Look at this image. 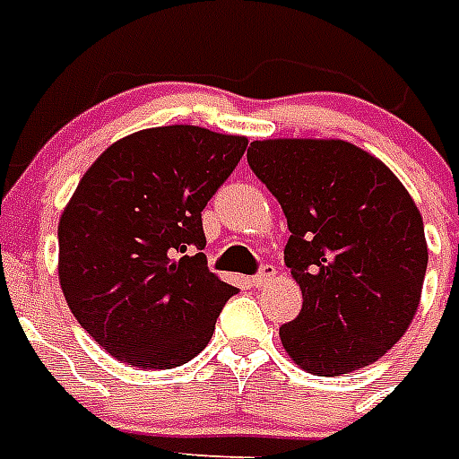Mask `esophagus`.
<instances>
[{
	"label": "esophagus",
	"instance_id": "34e87169",
	"mask_svg": "<svg viewBox=\"0 0 459 459\" xmlns=\"http://www.w3.org/2000/svg\"><path fill=\"white\" fill-rule=\"evenodd\" d=\"M275 275V268L271 266V264H264L262 268H259V273L252 275V285L255 288H264V285H268V282L273 281Z\"/></svg>",
	"mask_w": 459,
	"mask_h": 459
}]
</instances>
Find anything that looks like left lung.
<instances>
[{
    "label": "left lung",
    "mask_w": 459,
    "mask_h": 459,
    "mask_svg": "<svg viewBox=\"0 0 459 459\" xmlns=\"http://www.w3.org/2000/svg\"><path fill=\"white\" fill-rule=\"evenodd\" d=\"M247 162L292 233L285 264L304 301L281 327L285 351L320 377L382 359L411 325L429 262L403 184L346 141H252Z\"/></svg>",
    "instance_id": "8db88e82"
}]
</instances>
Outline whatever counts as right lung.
I'll use <instances>...</instances> for the list:
<instances>
[{
	"instance_id": "obj_1",
	"label": "right lung",
	"mask_w": 459,
	"mask_h": 459,
	"mask_svg": "<svg viewBox=\"0 0 459 459\" xmlns=\"http://www.w3.org/2000/svg\"><path fill=\"white\" fill-rule=\"evenodd\" d=\"M245 148L203 126H152L82 177L58 221V278L77 323L122 363L169 370L212 339L238 288L207 268L203 210Z\"/></svg>"
}]
</instances>
